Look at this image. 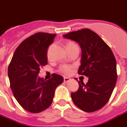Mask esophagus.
I'll return each instance as SVG.
<instances>
[{
    "label": "esophagus",
    "mask_w": 127,
    "mask_h": 127,
    "mask_svg": "<svg viewBox=\"0 0 127 127\" xmlns=\"http://www.w3.org/2000/svg\"><path fill=\"white\" fill-rule=\"evenodd\" d=\"M71 80V78H69L68 77H64V82H68Z\"/></svg>",
    "instance_id": "obj_1"
}]
</instances>
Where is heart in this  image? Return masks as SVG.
I'll list each match as a JSON object with an SVG mask.
<instances>
[{"label": "heart", "instance_id": "b5f03b06", "mask_svg": "<svg viewBox=\"0 0 127 127\" xmlns=\"http://www.w3.org/2000/svg\"><path fill=\"white\" fill-rule=\"evenodd\" d=\"M75 44L73 42H69L66 45V48L71 45ZM72 69H73V67L70 65H67V64H63V65H61L60 67H59V71L61 72V73H63V74H69L72 71Z\"/></svg>", "mask_w": 127, "mask_h": 127}]
</instances>
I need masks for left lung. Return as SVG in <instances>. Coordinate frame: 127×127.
Wrapping results in <instances>:
<instances>
[{
	"mask_svg": "<svg viewBox=\"0 0 127 127\" xmlns=\"http://www.w3.org/2000/svg\"><path fill=\"white\" fill-rule=\"evenodd\" d=\"M63 36L80 45L82 56L78 74L88 77L86 84L78 82V90L71 95L72 100L83 111L95 112L108 102L114 89L118 77L114 55L106 43L90 29L71 32Z\"/></svg>",
	"mask_w": 127,
	"mask_h": 127,
	"instance_id": "left-lung-1",
	"label": "left lung"
}]
</instances>
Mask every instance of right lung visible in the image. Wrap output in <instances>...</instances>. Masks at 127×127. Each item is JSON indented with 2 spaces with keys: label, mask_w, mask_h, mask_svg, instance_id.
<instances>
[{
  "label": "right lung",
  "mask_w": 127,
  "mask_h": 127,
  "mask_svg": "<svg viewBox=\"0 0 127 127\" xmlns=\"http://www.w3.org/2000/svg\"><path fill=\"white\" fill-rule=\"evenodd\" d=\"M56 34L37 32L21 43L8 67L13 96L19 104L31 113H39L52 104L57 86L63 82L60 75L53 73L46 80L38 77L40 68L47 64V47Z\"/></svg>",
  "instance_id": "1"
}]
</instances>
